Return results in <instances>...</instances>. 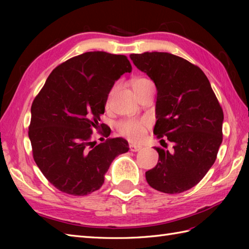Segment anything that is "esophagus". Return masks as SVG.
Instances as JSON below:
<instances>
[{
  "instance_id": "esophagus-1",
  "label": "esophagus",
  "mask_w": 249,
  "mask_h": 249,
  "mask_svg": "<svg viewBox=\"0 0 249 249\" xmlns=\"http://www.w3.org/2000/svg\"><path fill=\"white\" fill-rule=\"evenodd\" d=\"M129 150L131 152H138L141 150V146L140 145H136V144H130L129 145Z\"/></svg>"
}]
</instances>
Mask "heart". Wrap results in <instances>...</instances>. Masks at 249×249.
Returning a JSON list of instances; mask_svg holds the SVG:
<instances>
[{
  "instance_id": "heart-1",
  "label": "heart",
  "mask_w": 249,
  "mask_h": 249,
  "mask_svg": "<svg viewBox=\"0 0 249 249\" xmlns=\"http://www.w3.org/2000/svg\"><path fill=\"white\" fill-rule=\"evenodd\" d=\"M146 81H150V80H147L145 78H137L133 82V87L136 88L138 87L139 84H142ZM115 89H116V87H113L111 89V91L108 95V102H110L111 98L113 97ZM147 127H149V121L145 119H141V120L126 119L119 122L118 125H116V129H118V133L121 136H123L125 138H127L131 141H136V142L140 141L142 138H143Z\"/></svg>"
}]
</instances>
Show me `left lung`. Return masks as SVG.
<instances>
[{
	"label": "left lung",
	"instance_id": "left-lung-1",
	"mask_svg": "<svg viewBox=\"0 0 249 249\" xmlns=\"http://www.w3.org/2000/svg\"><path fill=\"white\" fill-rule=\"evenodd\" d=\"M130 59L157 89L154 134L173 143L171 151L155 147L160 158L145 172L146 182L158 192L183 193L197 185L216 160L223 141V109L205 73L183 57L144 52Z\"/></svg>",
	"mask_w": 249,
	"mask_h": 249
}]
</instances>
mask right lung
I'll return each mask as SVG.
<instances>
[{"label":"right lung","instance_id":"right-lung-1","mask_svg":"<svg viewBox=\"0 0 249 249\" xmlns=\"http://www.w3.org/2000/svg\"><path fill=\"white\" fill-rule=\"evenodd\" d=\"M131 71L127 56L86 52L56 66L31 107L29 138L33 158L45 178L61 192L87 196L102 187L116 156L128 152L123 138H108L99 124L114 82ZM107 138L91 141L93 129Z\"/></svg>","mask_w":249,"mask_h":249}]
</instances>
